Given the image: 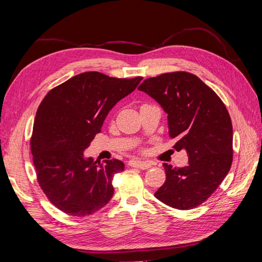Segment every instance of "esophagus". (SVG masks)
<instances>
[{
    "instance_id": "obj_1",
    "label": "esophagus",
    "mask_w": 262,
    "mask_h": 262,
    "mask_svg": "<svg viewBox=\"0 0 262 262\" xmlns=\"http://www.w3.org/2000/svg\"><path fill=\"white\" fill-rule=\"evenodd\" d=\"M129 165L131 167H137L140 169H148L152 167V164H149L147 162H142V161H131Z\"/></svg>"
}]
</instances>
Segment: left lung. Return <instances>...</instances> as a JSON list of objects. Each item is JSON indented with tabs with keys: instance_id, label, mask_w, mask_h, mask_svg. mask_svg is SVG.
I'll use <instances>...</instances> for the list:
<instances>
[{
	"instance_id": "1",
	"label": "left lung",
	"mask_w": 262,
	"mask_h": 262,
	"mask_svg": "<svg viewBox=\"0 0 262 262\" xmlns=\"http://www.w3.org/2000/svg\"><path fill=\"white\" fill-rule=\"evenodd\" d=\"M139 91L162 106L167 114L169 137L176 141L173 148L188 154L185 167L163 164L166 181L155 196L171 208L191 210L215 191L231 168V117L214 91L191 73L150 77Z\"/></svg>"
}]
</instances>
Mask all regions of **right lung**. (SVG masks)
<instances>
[{
  "label": "right lung",
  "mask_w": 262,
  "mask_h": 262,
  "mask_svg": "<svg viewBox=\"0 0 262 262\" xmlns=\"http://www.w3.org/2000/svg\"><path fill=\"white\" fill-rule=\"evenodd\" d=\"M142 77L115 78L85 72L54 87L39 106L30 141L38 182L54 207L72 216L93 214L114 195L119 160L84 155L108 113L137 89Z\"/></svg>",
  "instance_id": "1"
}]
</instances>
